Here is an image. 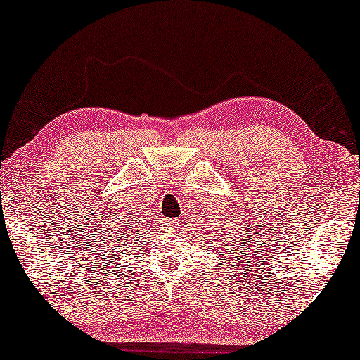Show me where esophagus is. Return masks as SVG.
Instances as JSON below:
<instances>
[{
  "mask_svg": "<svg viewBox=\"0 0 360 360\" xmlns=\"http://www.w3.org/2000/svg\"><path fill=\"white\" fill-rule=\"evenodd\" d=\"M163 224H165V229L169 230V231H176V230L179 229L178 220H165Z\"/></svg>",
  "mask_w": 360,
  "mask_h": 360,
  "instance_id": "esophagus-1",
  "label": "esophagus"
}]
</instances>
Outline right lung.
I'll list each match as a JSON object with an SVG mask.
<instances>
[{"mask_svg": "<svg viewBox=\"0 0 360 360\" xmlns=\"http://www.w3.org/2000/svg\"><path fill=\"white\" fill-rule=\"evenodd\" d=\"M136 235H139V231H135V236H136ZM104 261H105V257H104ZM114 264H117V259L114 261Z\"/></svg>", "mask_w": 360, "mask_h": 360, "instance_id": "right-lung-1", "label": "right lung"}]
</instances>
